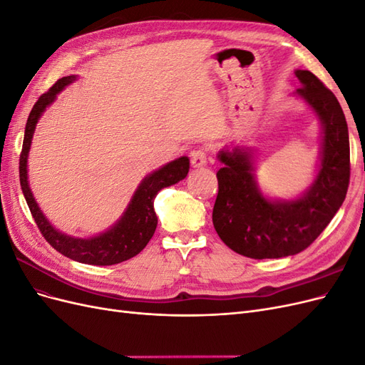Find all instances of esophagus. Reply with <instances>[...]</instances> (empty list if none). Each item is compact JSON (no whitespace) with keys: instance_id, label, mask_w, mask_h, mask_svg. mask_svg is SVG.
Returning a JSON list of instances; mask_svg holds the SVG:
<instances>
[{"instance_id":"esophagus-1","label":"esophagus","mask_w":365,"mask_h":365,"mask_svg":"<svg viewBox=\"0 0 365 365\" xmlns=\"http://www.w3.org/2000/svg\"><path fill=\"white\" fill-rule=\"evenodd\" d=\"M192 164L193 168H202L207 164V150L205 149H196L192 152Z\"/></svg>"}]
</instances>
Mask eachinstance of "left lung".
<instances>
[{"instance_id": "obj_1", "label": "left lung", "mask_w": 365, "mask_h": 365, "mask_svg": "<svg viewBox=\"0 0 365 365\" xmlns=\"http://www.w3.org/2000/svg\"><path fill=\"white\" fill-rule=\"evenodd\" d=\"M295 94L311 106L323 129L314 182L294 200H272L259 189L250 148H224L216 173L213 225L224 244L250 259H279L306 250L346 200L350 181L347 121L335 94L315 74L297 70Z\"/></svg>"}]
</instances>
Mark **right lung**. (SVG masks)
I'll return each instance as SVG.
<instances>
[{
  "label": "right lung",
  "mask_w": 365,
  "mask_h": 365,
  "mask_svg": "<svg viewBox=\"0 0 365 365\" xmlns=\"http://www.w3.org/2000/svg\"><path fill=\"white\" fill-rule=\"evenodd\" d=\"M74 81L76 76L62 77L47 93H43L38 98L35 106H33L26 125L23 150H21L19 157V182L41 235L46 237V240L54 250L76 262L106 267V264H115L137 256L148 245L158 224V217L155 215V210H153V200H155V196L164 187L173 185L185 178L187 173H189L190 161L187 157L176 158L163 165L158 170L149 173L137 187L125 213L105 233L88 239L73 237L61 233L59 230L48 222V219L43 216L35 197H33L27 180V158L31 146V138L33 134H35L36 123L42 113L54 102V98H56L63 88Z\"/></svg>",
  "instance_id": "right-lung-1"
}]
</instances>
